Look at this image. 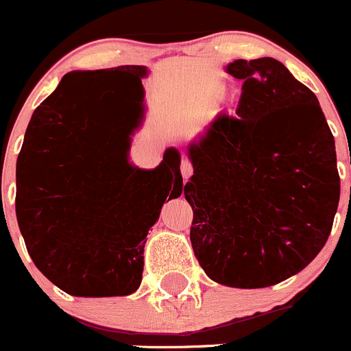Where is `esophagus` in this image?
I'll use <instances>...</instances> for the list:
<instances>
[{"label": "esophagus", "instance_id": "esophagus-1", "mask_svg": "<svg viewBox=\"0 0 351 351\" xmlns=\"http://www.w3.org/2000/svg\"><path fill=\"white\" fill-rule=\"evenodd\" d=\"M181 173H182V179L188 181L191 178V173H193V165H191L188 160H182L181 161Z\"/></svg>", "mask_w": 351, "mask_h": 351}]
</instances>
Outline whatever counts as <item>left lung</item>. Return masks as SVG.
<instances>
[{
    "mask_svg": "<svg viewBox=\"0 0 351 351\" xmlns=\"http://www.w3.org/2000/svg\"><path fill=\"white\" fill-rule=\"evenodd\" d=\"M235 116L219 114L188 145L191 246L210 280L265 288L308 267L339 204L336 144L318 98L274 58L235 60Z\"/></svg>",
    "mask_w": 351,
    "mask_h": 351,
    "instance_id": "obj_1",
    "label": "left lung"
}]
</instances>
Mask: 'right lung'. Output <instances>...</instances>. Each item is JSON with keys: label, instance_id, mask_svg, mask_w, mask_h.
Masks as SVG:
<instances>
[{"label": "right lung", "instance_id": "add662e5", "mask_svg": "<svg viewBox=\"0 0 351 351\" xmlns=\"http://www.w3.org/2000/svg\"><path fill=\"white\" fill-rule=\"evenodd\" d=\"M147 66L70 71L31 116L17 158L15 214L38 271L75 297L130 295L141 287L144 246L167 197L182 193L181 153L156 169L130 163L145 114ZM134 119L113 128L115 100Z\"/></svg>", "mask_w": 351, "mask_h": 351}]
</instances>
